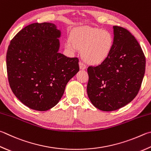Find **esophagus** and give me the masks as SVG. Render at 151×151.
Listing matches in <instances>:
<instances>
[{
  "label": "esophagus",
  "instance_id": "34e87169",
  "mask_svg": "<svg viewBox=\"0 0 151 151\" xmlns=\"http://www.w3.org/2000/svg\"><path fill=\"white\" fill-rule=\"evenodd\" d=\"M79 67H80L81 69L84 70L86 68V65H85L83 62L80 61V62H79Z\"/></svg>",
  "mask_w": 151,
  "mask_h": 151
}]
</instances>
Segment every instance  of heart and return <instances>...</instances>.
<instances>
[{"label":"heart","mask_w":151,"mask_h":151,"mask_svg":"<svg viewBox=\"0 0 151 151\" xmlns=\"http://www.w3.org/2000/svg\"><path fill=\"white\" fill-rule=\"evenodd\" d=\"M114 44V37L110 32L90 27L75 29L66 42V47L71 51L83 49V59L93 65L105 61L110 55Z\"/></svg>","instance_id":"b5f03b06"}]
</instances>
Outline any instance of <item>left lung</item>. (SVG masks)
I'll list each match as a JSON object with an SVG mask.
<instances>
[{
	"label": "left lung",
	"instance_id": "1",
	"mask_svg": "<svg viewBox=\"0 0 151 151\" xmlns=\"http://www.w3.org/2000/svg\"><path fill=\"white\" fill-rule=\"evenodd\" d=\"M114 44L109 56L96 67H88L87 94L100 110L118 109L137 95L145 72L146 59L135 37L114 26Z\"/></svg>",
	"mask_w": 151,
	"mask_h": 151
}]
</instances>
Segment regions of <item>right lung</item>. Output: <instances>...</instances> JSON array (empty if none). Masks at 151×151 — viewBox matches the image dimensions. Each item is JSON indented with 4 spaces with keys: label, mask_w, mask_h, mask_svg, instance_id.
<instances>
[{
    "label": "right lung",
    "mask_w": 151,
    "mask_h": 151,
    "mask_svg": "<svg viewBox=\"0 0 151 151\" xmlns=\"http://www.w3.org/2000/svg\"><path fill=\"white\" fill-rule=\"evenodd\" d=\"M61 32L54 24H29L11 40L6 53L10 88L32 109L46 111L61 100L65 86L79 70L77 57L58 52Z\"/></svg>",
    "instance_id": "1"
}]
</instances>
